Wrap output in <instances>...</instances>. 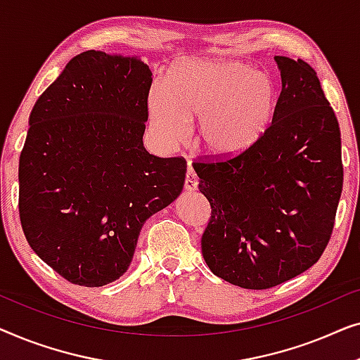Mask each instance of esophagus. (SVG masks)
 <instances>
[{
    "label": "esophagus",
    "mask_w": 360,
    "mask_h": 360,
    "mask_svg": "<svg viewBox=\"0 0 360 360\" xmlns=\"http://www.w3.org/2000/svg\"><path fill=\"white\" fill-rule=\"evenodd\" d=\"M198 188V179H196L195 172L188 169L186 170V176H185V190L186 191H195Z\"/></svg>",
    "instance_id": "1"
}]
</instances>
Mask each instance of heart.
Returning <instances> with one entry per match:
<instances>
[{
	"label": "heart",
	"mask_w": 360,
	"mask_h": 360,
	"mask_svg": "<svg viewBox=\"0 0 360 360\" xmlns=\"http://www.w3.org/2000/svg\"><path fill=\"white\" fill-rule=\"evenodd\" d=\"M149 116L162 139L181 142L198 120L196 146L203 154L229 159L257 144L272 121V80L243 62L190 60L169 83L149 93Z\"/></svg>",
	"instance_id": "obj_1"
}]
</instances>
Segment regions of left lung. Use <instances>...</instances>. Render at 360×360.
I'll list each match as a JSON object with an SVG mask.
<instances>
[{
    "label": "left lung",
    "instance_id": "left-lung-1",
    "mask_svg": "<svg viewBox=\"0 0 360 360\" xmlns=\"http://www.w3.org/2000/svg\"><path fill=\"white\" fill-rule=\"evenodd\" d=\"M282 91L257 144L226 160L195 162L211 205L205 262L226 282L272 288L318 262L342 191L341 131L316 72L275 56Z\"/></svg>",
    "mask_w": 360,
    "mask_h": 360
}]
</instances>
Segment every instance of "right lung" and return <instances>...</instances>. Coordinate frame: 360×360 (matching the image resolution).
I'll list each match as a JSON object with an SVG mask.
<instances>
[{
    "label": "right lung",
    "instance_id": "1",
    "mask_svg": "<svg viewBox=\"0 0 360 360\" xmlns=\"http://www.w3.org/2000/svg\"><path fill=\"white\" fill-rule=\"evenodd\" d=\"M150 85L141 58L86 51L29 116L19 157L21 226L34 252L75 285L120 278L146 219L184 188V157L144 149Z\"/></svg>",
    "mask_w": 360,
    "mask_h": 360
}]
</instances>
